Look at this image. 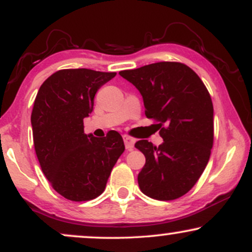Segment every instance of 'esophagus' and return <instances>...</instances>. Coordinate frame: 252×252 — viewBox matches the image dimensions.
<instances>
[{
  "instance_id": "obj_1",
  "label": "esophagus",
  "mask_w": 252,
  "mask_h": 252,
  "mask_svg": "<svg viewBox=\"0 0 252 252\" xmlns=\"http://www.w3.org/2000/svg\"><path fill=\"white\" fill-rule=\"evenodd\" d=\"M123 140H124V144H126V148L128 150H131L134 148V144H135V140L132 137H130L128 135H124L123 136Z\"/></svg>"
}]
</instances>
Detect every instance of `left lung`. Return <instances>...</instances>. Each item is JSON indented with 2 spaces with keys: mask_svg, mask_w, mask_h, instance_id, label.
<instances>
[{
  "mask_svg": "<svg viewBox=\"0 0 252 252\" xmlns=\"http://www.w3.org/2000/svg\"><path fill=\"white\" fill-rule=\"evenodd\" d=\"M120 74L142 94L146 116L160 122L163 138L158 147L147 140L135 143L146 156L138 186L156 200L180 198L196 184L210 160L213 104L209 91L181 63H155Z\"/></svg>",
  "mask_w": 252,
  "mask_h": 252,
  "instance_id": "obj_1",
  "label": "left lung"
}]
</instances>
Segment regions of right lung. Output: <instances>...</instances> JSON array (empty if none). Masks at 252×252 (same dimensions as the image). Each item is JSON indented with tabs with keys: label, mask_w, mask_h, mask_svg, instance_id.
<instances>
[{
	"label": "right lung",
	"mask_w": 252,
	"mask_h": 252,
	"mask_svg": "<svg viewBox=\"0 0 252 252\" xmlns=\"http://www.w3.org/2000/svg\"><path fill=\"white\" fill-rule=\"evenodd\" d=\"M115 76L89 68L60 70L37 91L31 116L34 148L52 187L68 200L88 201L102 194L126 149L115 130L103 138L84 134L94 94Z\"/></svg>",
	"instance_id": "obj_1"
}]
</instances>
